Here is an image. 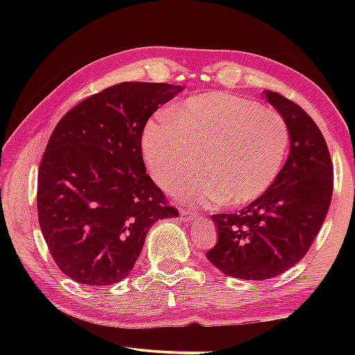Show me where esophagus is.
Segmentation results:
<instances>
[{
    "label": "esophagus",
    "mask_w": 355,
    "mask_h": 355,
    "mask_svg": "<svg viewBox=\"0 0 355 355\" xmlns=\"http://www.w3.org/2000/svg\"><path fill=\"white\" fill-rule=\"evenodd\" d=\"M197 213L191 211V209H186V208H182V211H180V219H182L183 222H191L192 219L197 218Z\"/></svg>",
    "instance_id": "1"
}]
</instances>
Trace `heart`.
<instances>
[{
    "label": "heart",
    "mask_w": 355,
    "mask_h": 355,
    "mask_svg": "<svg viewBox=\"0 0 355 355\" xmlns=\"http://www.w3.org/2000/svg\"><path fill=\"white\" fill-rule=\"evenodd\" d=\"M290 146V130L279 112L254 100L209 92L171 107L169 116L144 130V158L155 182L182 188L184 200L203 207L248 205L277 180Z\"/></svg>",
    "instance_id": "heart-1"
}]
</instances>
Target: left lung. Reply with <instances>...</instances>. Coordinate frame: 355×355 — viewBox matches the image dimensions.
<instances>
[{
	"label": "left lung",
	"instance_id": "8db88e82",
	"mask_svg": "<svg viewBox=\"0 0 355 355\" xmlns=\"http://www.w3.org/2000/svg\"><path fill=\"white\" fill-rule=\"evenodd\" d=\"M290 130V155L277 180L241 211L213 214L218 243L207 258L230 277H277L307 254L329 211L334 166L320 128L294 101L263 92Z\"/></svg>",
	"mask_w": 355,
	"mask_h": 355
}]
</instances>
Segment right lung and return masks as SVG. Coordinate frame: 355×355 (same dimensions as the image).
Returning a JSON list of instances; mask_svg holds the SVG:
<instances>
[{
  "label": "right lung",
  "instance_id": "add662e5",
  "mask_svg": "<svg viewBox=\"0 0 355 355\" xmlns=\"http://www.w3.org/2000/svg\"><path fill=\"white\" fill-rule=\"evenodd\" d=\"M183 91L166 83H120L65 114L37 175L42 235L58 268L78 284L123 280L156 220L178 211L147 175L142 133L150 116Z\"/></svg>",
  "mask_w": 355,
  "mask_h": 355
}]
</instances>
